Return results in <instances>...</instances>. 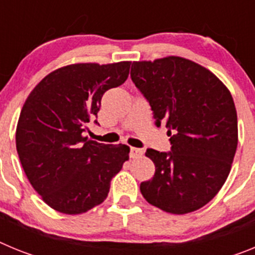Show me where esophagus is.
Segmentation results:
<instances>
[{"mask_svg": "<svg viewBox=\"0 0 255 255\" xmlns=\"http://www.w3.org/2000/svg\"><path fill=\"white\" fill-rule=\"evenodd\" d=\"M143 155V150L139 149V148H130V158H139Z\"/></svg>", "mask_w": 255, "mask_h": 255, "instance_id": "esophagus-1", "label": "esophagus"}]
</instances>
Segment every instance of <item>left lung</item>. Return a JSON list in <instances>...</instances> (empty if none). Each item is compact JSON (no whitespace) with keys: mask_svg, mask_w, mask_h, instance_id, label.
<instances>
[{"mask_svg":"<svg viewBox=\"0 0 255 255\" xmlns=\"http://www.w3.org/2000/svg\"><path fill=\"white\" fill-rule=\"evenodd\" d=\"M132 83L166 124L170 152L147 149L154 176L140 184L148 203L173 215L206 206L226 181L238 147V115L230 91L206 67L168 56L131 65Z\"/></svg>","mask_w":255,"mask_h":255,"instance_id":"obj_1","label":"left lung"}]
</instances>
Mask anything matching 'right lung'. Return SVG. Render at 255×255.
Here are the masks:
<instances>
[{"label": "right lung", "instance_id": "obj_1", "mask_svg": "<svg viewBox=\"0 0 255 255\" xmlns=\"http://www.w3.org/2000/svg\"><path fill=\"white\" fill-rule=\"evenodd\" d=\"M130 64L61 67L26 98L17 121L16 150L29 182L51 208L79 215L101 204L112 177L129 159L125 144H102L84 135L105 92L125 83Z\"/></svg>", "mask_w": 255, "mask_h": 255}]
</instances>
